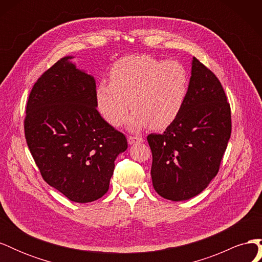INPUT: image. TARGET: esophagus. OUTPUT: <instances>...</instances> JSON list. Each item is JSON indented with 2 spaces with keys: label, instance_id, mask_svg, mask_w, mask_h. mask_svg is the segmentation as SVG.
I'll return each mask as SVG.
<instances>
[{
  "label": "esophagus",
  "instance_id": "34e87169",
  "mask_svg": "<svg viewBox=\"0 0 262 262\" xmlns=\"http://www.w3.org/2000/svg\"><path fill=\"white\" fill-rule=\"evenodd\" d=\"M143 142V139L140 137H128V143L130 145L132 144H137V143H142Z\"/></svg>",
  "mask_w": 262,
  "mask_h": 262
}]
</instances>
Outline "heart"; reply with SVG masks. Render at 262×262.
<instances>
[{"label":"heart","mask_w":262,"mask_h":262,"mask_svg":"<svg viewBox=\"0 0 262 262\" xmlns=\"http://www.w3.org/2000/svg\"><path fill=\"white\" fill-rule=\"evenodd\" d=\"M188 92L189 75L181 63L164 62L148 54L126 55L114 63L110 83L98 84L96 100L102 117L115 126L124 122L132 106L131 131L149 124L164 129L180 115Z\"/></svg>","instance_id":"1"}]
</instances>
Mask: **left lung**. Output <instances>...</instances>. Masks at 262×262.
<instances>
[{
  "instance_id": "1",
  "label": "left lung",
  "mask_w": 262,
  "mask_h": 262,
  "mask_svg": "<svg viewBox=\"0 0 262 262\" xmlns=\"http://www.w3.org/2000/svg\"><path fill=\"white\" fill-rule=\"evenodd\" d=\"M231 131V107L223 87L215 74L193 57L180 115L163 134L147 136L155 191L171 201L201 193L216 176Z\"/></svg>"
}]
</instances>
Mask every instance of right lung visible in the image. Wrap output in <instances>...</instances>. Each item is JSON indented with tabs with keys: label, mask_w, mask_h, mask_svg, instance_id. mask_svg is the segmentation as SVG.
Returning <instances> with one entry per match:
<instances>
[{
	"label": "right lung",
	"mask_w": 262,
	"mask_h": 262,
	"mask_svg": "<svg viewBox=\"0 0 262 262\" xmlns=\"http://www.w3.org/2000/svg\"><path fill=\"white\" fill-rule=\"evenodd\" d=\"M64 57L38 78L24 121L27 145L41 176L69 200L87 203L109 189L124 134L97 112L96 82Z\"/></svg>",
	"instance_id": "1"
}]
</instances>
